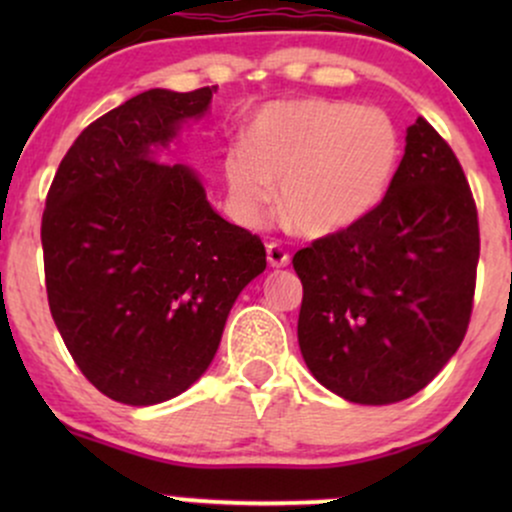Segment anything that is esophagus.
<instances>
[{"label": "esophagus", "instance_id": "34e87169", "mask_svg": "<svg viewBox=\"0 0 512 512\" xmlns=\"http://www.w3.org/2000/svg\"><path fill=\"white\" fill-rule=\"evenodd\" d=\"M267 262H269V267L281 269V267H289L291 257L279 243H267Z\"/></svg>", "mask_w": 512, "mask_h": 512}]
</instances>
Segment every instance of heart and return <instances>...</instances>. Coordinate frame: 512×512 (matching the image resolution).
<instances>
[{"label": "heart", "mask_w": 512, "mask_h": 512, "mask_svg": "<svg viewBox=\"0 0 512 512\" xmlns=\"http://www.w3.org/2000/svg\"><path fill=\"white\" fill-rule=\"evenodd\" d=\"M402 158V134L375 105L305 98L262 108L228 151L226 182L245 223L264 219L281 185L284 219L305 236H334L380 207Z\"/></svg>", "instance_id": "heart-1"}]
</instances>
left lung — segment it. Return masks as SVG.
Segmentation results:
<instances>
[{
	"instance_id": "left-lung-1",
	"label": "left lung",
	"mask_w": 512,
	"mask_h": 512,
	"mask_svg": "<svg viewBox=\"0 0 512 512\" xmlns=\"http://www.w3.org/2000/svg\"><path fill=\"white\" fill-rule=\"evenodd\" d=\"M477 262V207L460 161L416 117L380 207L293 255L305 366L354 404L416 395L460 349Z\"/></svg>"
}]
</instances>
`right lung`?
I'll return each mask as SVG.
<instances>
[{
	"label": "right lung",
	"mask_w": 512,
	"mask_h": 512,
	"mask_svg": "<svg viewBox=\"0 0 512 512\" xmlns=\"http://www.w3.org/2000/svg\"><path fill=\"white\" fill-rule=\"evenodd\" d=\"M216 86L151 88L91 122L45 202L50 313L81 373L129 407L178 397L214 361L264 245L209 204L199 173L163 163Z\"/></svg>",
	"instance_id": "right-lung-1"
}]
</instances>
